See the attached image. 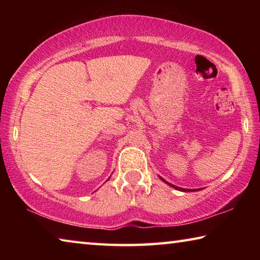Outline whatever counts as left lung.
Returning a JSON list of instances; mask_svg holds the SVG:
<instances>
[{
	"mask_svg": "<svg viewBox=\"0 0 260 260\" xmlns=\"http://www.w3.org/2000/svg\"><path fill=\"white\" fill-rule=\"evenodd\" d=\"M161 179V178H160ZM162 181L164 182H166L167 184H169V186H171V187H173V188H175L177 189V190H180V191H196V190H200V189H184V188H180V187H177V186H173L172 183H170V182H167V181H165L164 179H161Z\"/></svg>",
	"mask_w": 260,
	"mask_h": 260,
	"instance_id": "8db88e82",
	"label": "left lung"
}]
</instances>
